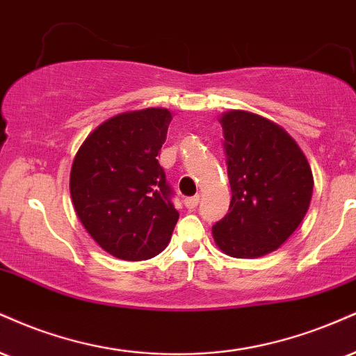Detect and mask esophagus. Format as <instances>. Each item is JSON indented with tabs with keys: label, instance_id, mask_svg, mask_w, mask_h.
I'll use <instances>...</instances> for the list:
<instances>
[{
	"label": "esophagus",
	"instance_id": "1",
	"mask_svg": "<svg viewBox=\"0 0 356 356\" xmlns=\"http://www.w3.org/2000/svg\"><path fill=\"white\" fill-rule=\"evenodd\" d=\"M199 200H200V197H199V195L186 197V199H184V204H186V207H187V209H195V207H197V204H199Z\"/></svg>",
	"mask_w": 356,
	"mask_h": 356
}]
</instances>
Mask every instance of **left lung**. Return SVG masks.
Returning <instances> with one entry per match:
<instances>
[{
    "label": "left lung",
    "mask_w": 356,
    "mask_h": 356,
    "mask_svg": "<svg viewBox=\"0 0 356 356\" xmlns=\"http://www.w3.org/2000/svg\"><path fill=\"white\" fill-rule=\"evenodd\" d=\"M232 200L212 227L222 252L237 259L270 254L295 232L314 192L297 143L277 124L245 111L220 118Z\"/></svg>",
    "instance_id": "left-lung-1"
}]
</instances>
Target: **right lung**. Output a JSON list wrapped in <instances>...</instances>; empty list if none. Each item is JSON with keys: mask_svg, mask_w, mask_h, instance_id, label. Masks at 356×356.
Here are the masks:
<instances>
[{"mask_svg": "<svg viewBox=\"0 0 356 356\" xmlns=\"http://www.w3.org/2000/svg\"><path fill=\"white\" fill-rule=\"evenodd\" d=\"M172 114L149 108L102 122L71 167L70 189L84 229L111 255L147 260L170 241L179 212L157 156Z\"/></svg>", "mask_w": 356, "mask_h": 356, "instance_id": "add662e5", "label": "right lung"}]
</instances>
